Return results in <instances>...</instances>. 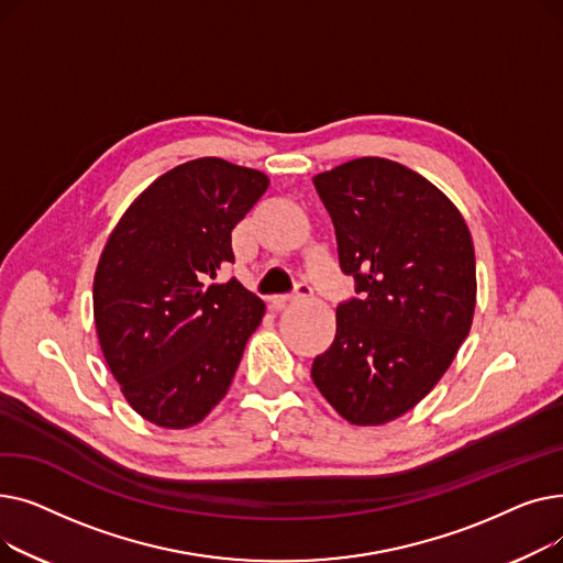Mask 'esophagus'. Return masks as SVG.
<instances>
[{
    "label": "esophagus",
    "mask_w": 563,
    "mask_h": 563,
    "mask_svg": "<svg viewBox=\"0 0 563 563\" xmlns=\"http://www.w3.org/2000/svg\"><path fill=\"white\" fill-rule=\"evenodd\" d=\"M312 289H310V285H306V283H299L297 285V291L294 294H278V297H272L269 299V306H272V310H283L289 301H294V299H303V297H308Z\"/></svg>",
    "instance_id": "esophagus-1"
}]
</instances>
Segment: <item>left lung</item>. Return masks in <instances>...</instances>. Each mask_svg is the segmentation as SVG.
<instances>
[{
  "mask_svg": "<svg viewBox=\"0 0 563 563\" xmlns=\"http://www.w3.org/2000/svg\"><path fill=\"white\" fill-rule=\"evenodd\" d=\"M356 294L314 358L319 393L351 424H386L422 401L470 333L477 266L456 205L397 162L361 157L314 175Z\"/></svg>",
  "mask_w": 563,
  "mask_h": 563,
  "instance_id": "obj_1",
  "label": "left lung"
}]
</instances>
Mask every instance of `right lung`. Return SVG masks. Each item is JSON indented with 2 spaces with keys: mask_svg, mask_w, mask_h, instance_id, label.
I'll return each instance as SVG.
<instances>
[{
  "mask_svg": "<svg viewBox=\"0 0 563 563\" xmlns=\"http://www.w3.org/2000/svg\"><path fill=\"white\" fill-rule=\"evenodd\" d=\"M266 187L260 170L194 159L157 177L109 234L93 280L98 340L147 422L187 429L225 397L264 303L240 280H212Z\"/></svg>",
  "mask_w": 563,
  "mask_h": 563,
  "instance_id": "add662e5",
  "label": "right lung"
}]
</instances>
